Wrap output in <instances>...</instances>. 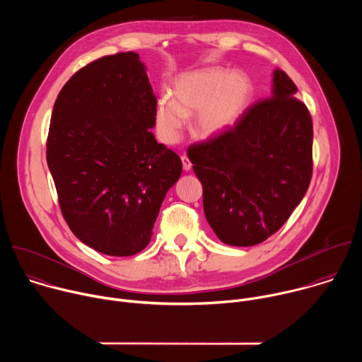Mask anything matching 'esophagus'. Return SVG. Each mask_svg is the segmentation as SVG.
<instances>
[{
	"mask_svg": "<svg viewBox=\"0 0 362 362\" xmlns=\"http://www.w3.org/2000/svg\"><path fill=\"white\" fill-rule=\"evenodd\" d=\"M182 165H183V170H186V172H189L192 169V163L187 159V156H182Z\"/></svg>",
	"mask_w": 362,
	"mask_h": 362,
	"instance_id": "34e87169",
	"label": "esophagus"
}]
</instances>
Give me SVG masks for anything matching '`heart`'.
<instances>
[{
	"label": "heart",
	"instance_id": "heart-1",
	"mask_svg": "<svg viewBox=\"0 0 362 362\" xmlns=\"http://www.w3.org/2000/svg\"><path fill=\"white\" fill-rule=\"evenodd\" d=\"M253 94L250 78L240 71L226 69H203L182 76L173 88V98L158 100L156 126L160 136L173 143L194 112L193 133L211 139L225 133L243 115Z\"/></svg>",
	"mask_w": 362,
	"mask_h": 362
}]
</instances>
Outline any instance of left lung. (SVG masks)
I'll list each match as a JSON object with an SVG mask.
<instances>
[{"instance_id":"left-lung-1","label":"left lung","mask_w":362,"mask_h":362,"mask_svg":"<svg viewBox=\"0 0 362 362\" xmlns=\"http://www.w3.org/2000/svg\"><path fill=\"white\" fill-rule=\"evenodd\" d=\"M272 81L271 98L187 150L203 186L204 216L230 246H253L279 230L313 177L311 115L285 71L275 70Z\"/></svg>"}]
</instances>
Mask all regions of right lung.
Returning <instances> with one entry per match:
<instances>
[{"label":"right lung","instance_id":"add662e5","mask_svg":"<svg viewBox=\"0 0 362 362\" xmlns=\"http://www.w3.org/2000/svg\"><path fill=\"white\" fill-rule=\"evenodd\" d=\"M156 105L133 51L80 69L54 103L47 165L69 228L100 253L143 250L182 175L180 158L150 130Z\"/></svg>","mask_w":362,"mask_h":362}]
</instances>
